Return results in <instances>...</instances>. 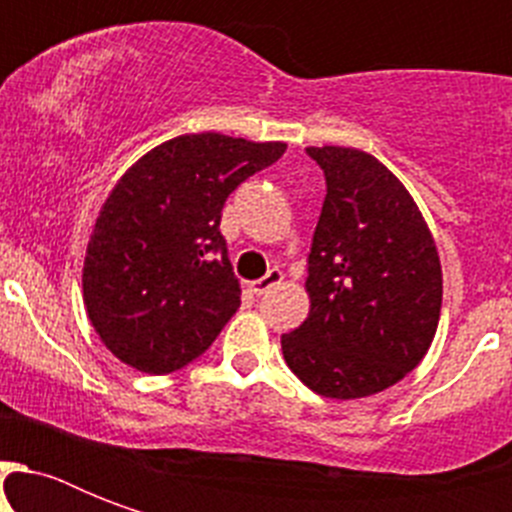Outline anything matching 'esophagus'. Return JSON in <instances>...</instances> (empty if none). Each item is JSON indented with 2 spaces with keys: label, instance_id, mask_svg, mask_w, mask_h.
<instances>
[{
  "label": "esophagus",
  "instance_id": "esophagus-1",
  "mask_svg": "<svg viewBox=\"0 0 512 512\" xmlns=\"http://www.w3.org/2000/svg\"><path fill=\"white\" fill-rule=\"evenodd\" d=\"M281 279H284V273H281L279 268H271V271L265 273L263 279L252 281L249 287H252V292H255V295H265L268 289H273V287H276V284H281Z\"/></svg>",
  "mask_w": 512,
  "mask_h": 512
}]
</instances>
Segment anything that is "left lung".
Segmentation results:
<instances>
[{
  "instance_id": "1",
  "label": "left lung",
  "mask_w": 512,
  "mask_h": 512,
  "mask_svg": "<svg viewBox=\"0 0 512 512\" xmlns=\"http://www.w3.org/2000/svg\"><path fill=\"white\" fill-rule=\"evenodd\" d=\"M327 196L308 255V319L281 350L327 398H364L420 364L441 316L436 241L401 180L356 148H305Z\"/></svg>"
}]
</instances>
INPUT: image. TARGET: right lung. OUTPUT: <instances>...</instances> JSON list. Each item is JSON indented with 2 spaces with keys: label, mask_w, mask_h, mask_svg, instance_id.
<instances>
[{
  "label": "right lung",
  "mask_w": 512,
  "mask_h": 512,
  "mask_svg": "<svg viewBox=\"0 0 512 512\" xmlns=\"http://www.w3.org/2000/svg\"><path fill=\"white\" fill-rule=\"evenodd\" d=\"M287 143L180 135L132 164L100 209L84 257V305L119 361L170 374L239 311L220 233L225 199L279 162Z\"/></svg>",
  "instance_id": "obj_1"
}]
</instances>
